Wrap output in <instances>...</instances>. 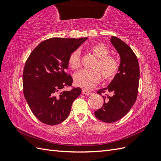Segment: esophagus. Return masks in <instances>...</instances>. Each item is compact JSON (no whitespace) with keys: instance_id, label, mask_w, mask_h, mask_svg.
<instances>
[{"instance_id":"obj_1","label":"esophagus","mask_w":161,"mask_h":161,"mask_svg":"<svg viewBox=\"0 0 161 161\" xmlns=\"http://www.w3.org/2000/svg\"><path fill=\"white\" fill-rule=\"evenodd\" d=\"M82 93H83L84 95H90V94H91V91L86 90V89H82Z\"/></svg>"}]
</instances>
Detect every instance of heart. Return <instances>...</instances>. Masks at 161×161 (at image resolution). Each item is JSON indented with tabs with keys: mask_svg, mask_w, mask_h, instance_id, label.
<instances>
[{
	"mask_svg": "<svg viewBox=\"0 0 161 161\" xmlns=\"http://www.w3.org/2000/svg\"><path fill=\"white\" fill-rule=\"evenodd\" d=\"M89 50L94 56L98 58L95 66V70H81L74 76L76 85L83 89H91L99 83L101 75L105 80H110L117 75L119 69L118 58L109 55V50L103 43H95L89 46ZM69 65L72 69H79L80 66V53L79 50L72 52L69 58ZM100 70L99 71L98 69Z\"/></svg>",
	"mask_w": 161,
	"mask_h": 161,
	"instance_id": "b5f03b06",
	"label": "heart"
}]
</instances>
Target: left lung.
<instances>
[{"mask_svg":"<svg viewBox=\"0 0 161 161\" xmlns=\"http://www.w3.org/2000/svg\"><path fill=\"white\" fill-rule=\"evenodd\" d=\"M111 42L119 54V69L110 84L97 91L103 97L104 103L95 111L96 118L106 123L115 122L128 113L137 98L140 79L138 61L131 47L114 36ZM109 92L112 95H102Z\"/></svg>","mask_w":161,"mask_h":161,"instance_id":"8db88e82","label":"left lung"}]
</instances>
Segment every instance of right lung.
Returning <instances> with one entry per match:
<instances>
[{"mask_svg":"<svg viewBox=\"0 0 161 161\" xmlns=\"http://www.w3.org/2000/svg\"><path fill=\"white\" fill-rule=\"evenodd\" d=\"M87 40L52 37L40 43L30 53L23 72L24 97L32 113L41 122L62 123L72 104L81 93L79 87L64 91L73 79L65 72L70 53Z\"/></svg>","mask_w":161,"mask_h":161,"instance_id":"right-lung-1","label":"right lung"}]
</instances>
